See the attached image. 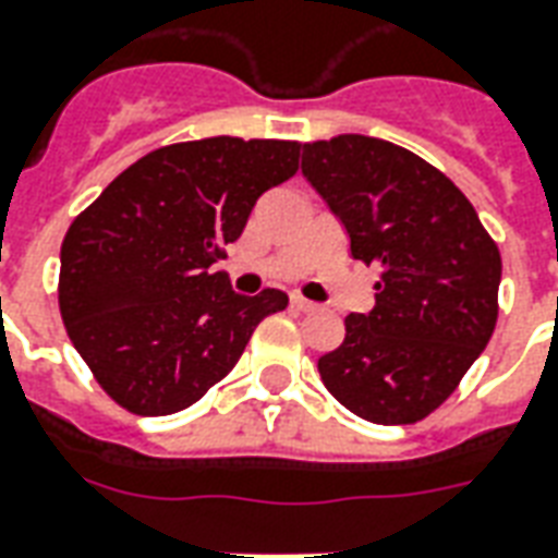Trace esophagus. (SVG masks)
Listing matches in <instances>:
<instances>
[{
    "label": "esophagus",
    "instance_id": "34e87169",
    "mask_svg": "<svg viewBox=\"0 0 558 558\" xmlns=\"http://www.w3.org/2000/svg\"><path fill=\"white\" fill-rule=\"evenodd\" d=\"M292 307H295V311H317V305L307 302L305 295H292Z\"/></svg>",
    "mask_w": 558,
    "mask_h": 558
}]
</instances>
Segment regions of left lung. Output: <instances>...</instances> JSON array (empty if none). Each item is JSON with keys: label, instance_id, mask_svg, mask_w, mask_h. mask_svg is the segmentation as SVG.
Segmentation results:
<instances>
[{"label": "left lung", "instance_id": "1", "mask_svg": "<svg viewBox=\"0 0 558 558\" xmlns=\"http://www.w3.org/2000/svg\"><path fill=\"white\" fill-rule=\"evenodd\" d=\"M302 150V171L341 217L350 253L380 266L374 311L344 319L319 377L368 423H416L453 396L493 338L498 244L462 190L399 144L338 135Z\"/></svg>", "mask_w": 558, "mask_h": 558}]
</instances>
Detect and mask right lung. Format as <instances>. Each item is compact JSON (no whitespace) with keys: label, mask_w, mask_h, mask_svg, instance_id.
Instances as JSON below:
<instances>
[{"label":"right lung","mask_w":558,"mask_h":558,"mask_svg":"<svg viewBox=\"0 0 558 558\" xmlns=\"http://www.w3.org/2000/svg\"><path fill=\"white\" fill-rule=\"evenodd\" d=\"M299 142L198 138L120 171L60 251V314L96 384L138 416L178 414L235 368L287 292L239 295L211 271L256 198L299 171Z\"/></svg>","instance_id":"obj_1"}]
</instances>
